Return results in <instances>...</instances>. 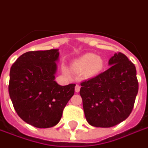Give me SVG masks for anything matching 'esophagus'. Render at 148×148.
Returning a JSON list of instances; mask_svg holds the SVG:
<instances>
[{
	"label": "esophagus",
	"instance_id": "obj_1",
	"mask_svg": "<svg viewBox=\"0 0 148 148\" xmlns=\"http://www.w3.org/2000/svg\"><path fill=\"white\" fill-rule=\"evenodd\" d=\"M80 90V85H78V84H76V87H75V91H76V92H79Z\"/></svg>",
	"mask_w": 148,
	"mask_h": 148
}]
</instances>
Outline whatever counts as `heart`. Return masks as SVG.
Returning <instances> with one entry per match:
<instances>
[{"instance_id":"b5f03b06","label":"heart","mask_w":148,"mask_h":148,"mask_svg":"<svg viewBox=\"0 0 148 148\" xmlns=\"http://www.w3.org/2000/svg\"><path fill=\"white\" fill-rule=\"evenodd\" d=\"M103 68V60L94 54L87 53L72 62L71 68L76 73H84L86 76L97 75Z\"/></svg>"}]
</instances>
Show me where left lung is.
Here are the masks:
<instances>
[{"mask_svg": "<svg viewBox=\"0 0 148 148\" xmlns=\"http://www.w3.org/2000/svg\"><path fill=\"white\" fill-rule=\"evenodd\" d=\"M109 69L83 81L82 97L87 122L96 127H111L129 117L138 93L136 68L124 54L115 53Z\"/></svg>", "mask_w": 148, "mask_h": 148, "instance_id": "8db88e82", "label": "left lung"}]
</instances>
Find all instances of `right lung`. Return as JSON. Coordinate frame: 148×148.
I'll list each match as a JSON object with an SVG mask.
<instances>
[{
	"instance_id": "add662e5",
	"label": "right lung",
	"mask_w": 148,
	"mask_h": 148,
	"mask_svg": "<svg viewBox=\"0 0 148 148\" xmlns=\"http://www.w3.org/2000/svg\"><path fill=\"white\" fill-rule=\"evenodd\" d=\"M59 50L28 51L10 68L9 93L14 110L24 122L49 128L60 121L75 84L61 86L55 80Z\"/></svg>"
}]
</instances>
